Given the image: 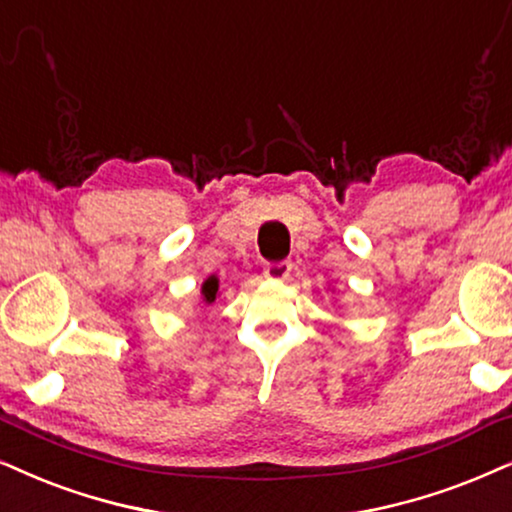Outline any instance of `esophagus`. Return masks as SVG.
Wrapping results in <instances>:
<instances>
[{"mask_svg":"<svg viewBox=\"0 0 512 512\" xmlns=\"http://www.w3.org/2000/svg\"><path fill=\"white\" fill-rule=\"evenodd\" d=\"M289 272H291V263L289 261L270 263V265H265V268H263V275L268 277V280H280V282L287 280Z\"/></svg>","mask_w":512,"mask_h":512,"instance_id":"esophagus-1","label":"esophagus"}]
</instances>
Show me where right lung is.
Returning a JSON list of instances; mask_svg holds the SVG:
<instances>
[{
	"label": "right lung",
	"mask_w": 512,
	"mask_h": 512,
	"mask_svg": "<svg viewBox=\"0 0 512 512\" xmlns=\"http://www.w3.org/2000/svg\"><path fill=\"white\" fill-rule=\"evenodd\" d=\"M221 291H218V277L216 275H209L207 280L202 282V303H216V298Z\"/></svg>",
	"instance_id": "right-lung-1"
}]
</instances>
